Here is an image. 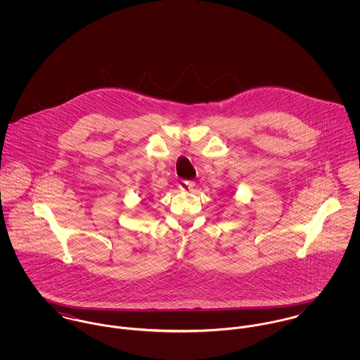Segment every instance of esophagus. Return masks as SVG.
<instances>
[{
    "mask_svg": "<svg viewBox=\"0 0 360 360\" xmlns=\"http://www.w3.org/2000/svg\"><path fill=\"white\" fill-rule=\"evenodd\" d=\"M194 186H195V183H194L193 180H180V181H179V188L186 190V191L193 190Z\"/></svg>",
    "mask_w": 360,
    "mask_h": 360,
    "instance_id": "esophagus-1",
    "label": "esophagus"
}]
</instances>
